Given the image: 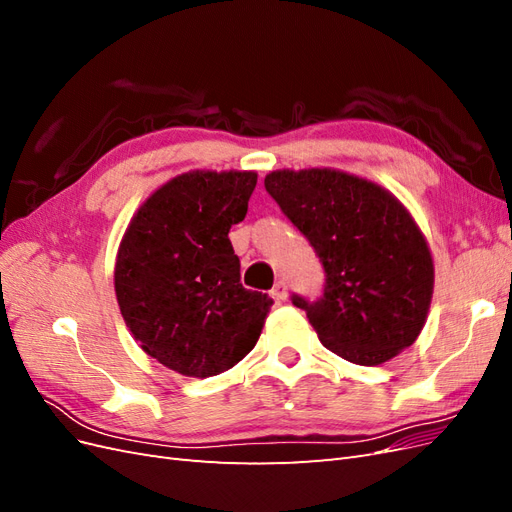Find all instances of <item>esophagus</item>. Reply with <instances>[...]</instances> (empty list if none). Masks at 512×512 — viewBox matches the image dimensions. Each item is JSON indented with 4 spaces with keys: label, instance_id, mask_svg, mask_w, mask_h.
<instances>
[{
    "label": "esophagus",
    "instance_id": "1",
    "mask_svg": "<svg viewBox=\"0 0 512 512\" xmlns=\"http://www.w3.org/2000/svg\"><path fill=\"white\" fill-rule=\"evenodd\" d=\"M271 294H273V299L275 301H284L286 297H288V286H286V282H275V286L271 288Z\"/></svg>",
    "mask_w": 512,
    "mask_h": 512
}]
</instances>
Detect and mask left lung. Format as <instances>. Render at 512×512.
<instances>
[{"label":"left lung","instance_id":"1","mask_svg":"<svg viewBox=\"0 0 512 512\" xmlns=\"http://www.w3.org/2000/svg\"><path fill=\"white\" fill-rule=\"evenodd\" d=\"M265 188L314 247L322 297L292 294L324 348L380 365L414 344L433 292V262L406 207L380 185L339 170H275Z\"/></svg>","mask_w":512,"mask_h":512}]
</instances>
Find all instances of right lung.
I'll list each match as a JSON object with an SVG mask.
<instances>
[{"label":"right lung","mask_w":512,"mask_h":512,"mask_svg":"<svg viewBox=\"0 0 512 512\" xmlns=\"http://www.w3.org/2000/svg\"><path fill=\"white\" fill-rule=\"evenodd\" d=\"M256 173H185L151 194L119 245L115 292L141 348L181 376L209 378L250 352L273 305L241 286L228 232Z\"/></svg>","instance_id":"obj_1"}]
</instances>
